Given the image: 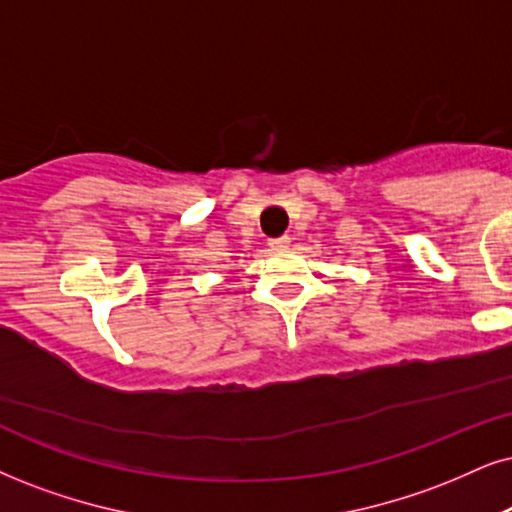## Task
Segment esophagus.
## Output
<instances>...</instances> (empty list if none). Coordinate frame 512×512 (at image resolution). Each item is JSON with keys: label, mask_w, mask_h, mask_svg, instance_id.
<instances>
[{"label": "esophagus", "mask_w": 512, "mask_h": 512, "mask_svg": "<svg viewBox=\"0 0 512 512\" xmlns=\"http://www.w3.org/2000/svg\"><path fill=\"white\" fill-rule=\"evenodd\" d=\"M268 244L277 251H285V249H289V244H292V242H289V237H275V239H270Z\"/></svg>", "instance_id": "34e87169"}]
</instances>
